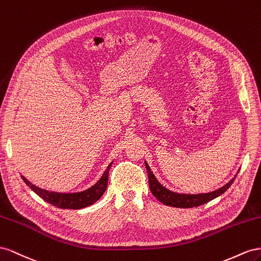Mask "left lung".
Returning a JSON list of instances; mask_svg holds the SVG:
<instances>
[{
	"label": "left lung",
	"mask_w": 261,
	"mask_h": 261,
	"mask_svg": "<svg viewBox=\"0 0 261 261\" xmlns=\"http://www.w3.org/2000/svg\"><path fill=\"white\" fill-rule=\"evenodd\" d=\"M144 163L148 175V185H150V189L153 193V196L159 201H161L163 204L174 207H193L209 202V201L218 198L222 193H224L230 187V185L234 182L237 176L235 175L234 178H232L226 185L211 192L197 193V195H191V193H178L172 190H168L167 188L164 187L163 185H161V182L156 179V177L154 176L150 166H148L147 162L144 161Z\"/></svg>",
	"instance_id": "left-lung-1"
}]
</instances>
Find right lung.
<instances>
[{
  "label": "right lung",
  "mask_w": 261,
  "mask_h": 261,
  "mask_svg": "<svg viewBox=\"0 0 261 261\" xmlns=\"http://www.w3.org/2000/svg\"><path fill=\"white\" fill-rule=\"evenodd\" d=\"M114 162H111L108 167L106 168L105 172H103L102 176L99 178L98 181L92 187L88 189H85L83 191L79 192H55V191H49L46 189H41L37 186L33 185L31 181L27 180L24 176H21L25 184L31 188L35 193H37L40 198H42L46 202L60 207V209H73V210H79L83 209L88 205H92L95 203L96 201L99 200L100 197L103 195V192L106 191L107 185H108V174L109 169L113 165Z\"/></svg>",
  "instance_id": "1"
}]
</instances>
